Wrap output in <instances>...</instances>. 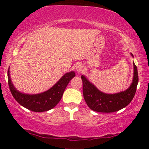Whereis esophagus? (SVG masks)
<instances>
[{
  "mask_svg": "<svg viewBox=\"0 0 149 149\" xmlns=\"http://www.w3.org/2000/svg\"><path fill=\"white\" fill-rule=\"evenodd\" d=\"M83 70H84V67L81 65H78L76 67V71L77 72V73H82V72H83Z\"/></svg>",
  "mask_w": 149,
  "mask_h": 149,
  "instance_id": "34e87169",
  "label": "esophagus"
}]
</instances>
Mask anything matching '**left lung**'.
<instances>
[{
	"mask_svg": "<svg viewBox=\"0 0 149 149\" xmlns=\"http://www.w3.org/2000/svg\"><path fill=\"white\" fill-rule=\"evenodd\" d=\"M133 66L134 76L131 85L127 90L118 94H107L101 92L90 83L85 76H81L84 98L88 107L98 112H114L128 105L136 94L139 83L137 67L134 63Z\"/></svg>",
	"mask_w": 149,
	"mask_h": 149,
	"instance_id": "obj_1",
	"label": "left lung"
}]
</instances>
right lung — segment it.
<instances>
[{
  "label": "right lung",
  "instance_id": "right-lung-1",
  "mask_svg": "<svg viewBox=\"0 0 149 149\" xmlns=\"http://www.w3.org/2000/svg\"><path fill=\"white\" fill-rule=\"evenodd\" d=\"M75 76L73 71L66 73L50 89L34 95L22 94L14 88L10 79L9 70H8V82L10 92L18 102L29 110L40 112L49 110L58 104L69 81Z\"/></svg>",
  "mask_w": 149,
  "mask_h": 149
}]
</instances>
